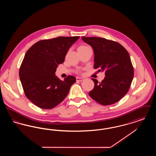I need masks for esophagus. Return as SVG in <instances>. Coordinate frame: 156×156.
I'll return each instance as SVG.
<instances>
[{"label":"esophagus","instance_id":"obj_1","mask_svg":"<svg viewBox=\"0 0 156 156\" xmlns=\"http://www.w3.org/2000/svg\"><path fill=\"white\" fill-rule=\"evenodd\" d=\"M76 81H82L83 80V78H81V77H76Z\"/></svg>","mask_w":156,"mask_h":156}]
</instances>
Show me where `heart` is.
<instances>
[{"label":"heart","instance_id":"1","mask_svg":"<svg viewBox=\"0 0 156 156\" xmlns=\"http://www.w3.org/2000/svg\"><path fill=\"white\" fill-rule=\"evenodd\" d=\"M87 47H88L87 45H81V46H80L79 47H78V48H87Z\"/></svg>","mask_w":156,"mask_h":156}]
</instances>
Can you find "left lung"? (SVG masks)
Here are the masks:
<instances>
[{"instance_id": "1", "label": "left lung", "mask_w": 156, "mask_h": 156, "mask_svg": "<svg viewBox=\"0 0 156 156\" xmlns=\"http://www.w3.org/2000/svg\"><path fill=\"white\" fill-rule=\"evenodd\" d=\"M94 53L95 69L105 72L101 82L92 78L94 88L89 92L94 100L102 105L118 102L127 93L133 78L134 69L129 54L118 43L101 37H82Z\"/></svg>"}]
</instances>
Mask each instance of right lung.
<instances>
[{"label":"right lung","mask_w":156,"mask_h":156,"mask_svg":"<svg viewBox=\"0 0 156 156\" xmlns=\"http://www.w3.org/2000/svg\"><path fill=\"white\" fill-rule=\"evenodd\" d=\"M80 36L58 37L41 40L26 52L19 71L20 80L26 97L38 107L50 109L67 97L75 76L64 81L55 75L57 68L64 62L69 48Z\"/></svg>","instance_id":"right-lung-1"}]
</instances>
